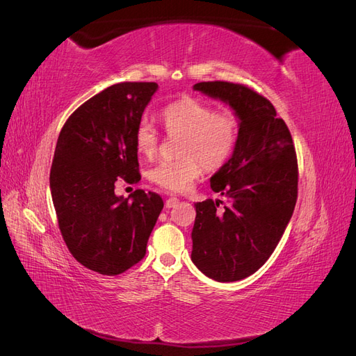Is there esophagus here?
Segmentation results:
<instances>
[{
    "mask_svg": "<svg viewBox=\"0 0 356 356\" xmlns=\"http://www.w3.org/2000/svg\"><path fill=\"white\" fill-rule=\"evenodd\" d=\"M178 203H179L178 197H169L165 204H166V208H175V207H178Z\"/></svg>",
    "mask_w": 356,
    "mask_h": 356,
    "instance_id": "1",
    "label": "esophagus"
}]
</instances>
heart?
<instances>
[{
  "label": "heart",
  "mask_w": 356,
  "mask_h": 356,
  "mask_svg": "<svg viewBox=\"0 0 356 356\" xmlns=\"http://www.w3.org/2000/svg\"><path fill=\"white\" fill-rule=\"evenodd\" d=\"M161 122L172 136H182L178 160L160 161L149 170V179L172 193L186 191L200 175L202 168L217 170L227 163L238 145L241 122L229 110L217 111L211 104L196 98H181L161 111ZM160 138L145 122L135 132L136 152L145 159L157 154Z\"/></svg>",
  "instance_id": "obj_1"
}]
</instances>
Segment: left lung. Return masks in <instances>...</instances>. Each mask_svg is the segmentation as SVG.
<instances>
[{"instance_id": "8db88e82", "label": "left lung", "mask_w": 356, "mask_h": 356, "mask_svg": "<svg viewBox=\"0 0 356 356\" xmlns=\"http://www.w3.org/2000/svg\"><path fill=\"white\" fill-rule=\"evenodd\" d=\"M229 104L241 131L227 163L211 178V188L227 197L197 202L191 232V260L218 282L241 281L272 255L293 217L298 166L293 138L275 106L243 84L202 81L193 86Z\"/></svg>"}]
</instances>
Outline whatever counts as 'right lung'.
I'll return each instance as SVG.
<instances>
[{"label":"right lung","instance_id":"1","mask_svg":"<svg viewBox=\"0 0 356 356\" xmlns=\"http://www.w3.org/2000/svg\"><path fill=\"white\" fill-rule=\"evenodd\" d=\"M157 88L110 86L80 105L58 138L50 190L59 230L75 260L101 275H120L143 260L163 209L157 193H114L118 178L141 179L135 132Z\"/></svg>","mask_w":356,"mask_h":356}]
</instances>
